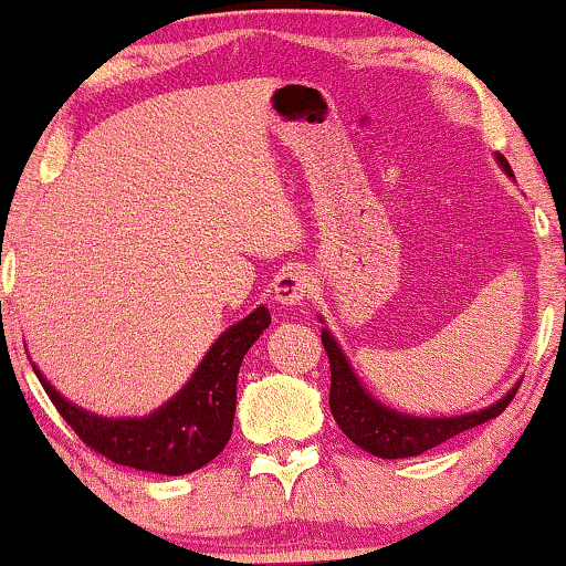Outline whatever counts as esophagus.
Segmentation results:
<instances>
[{
    "instance_id": "1",
    "label": "esophagus",
    "mask_w": 566,
    "mask_h": 566,
    "mask_svg": "<svg viewBox=\"0 0 566 566\" xmlns=\"http://www.w3.org/2000/svg\"><path fill=\"white\" fill-rule=\"evenodd\" d=\"M312 293V277L301 268H285L283 273L275 275L273 281V296L277 304L296 306Z\"/></svg>"
}]
</instances>
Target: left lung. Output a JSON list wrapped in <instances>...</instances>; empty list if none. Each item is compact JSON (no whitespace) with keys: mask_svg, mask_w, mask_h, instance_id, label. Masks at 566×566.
Instances as JSON below:
<instances>
[{"mask_svg":"<svg viewBox=\"0 0 566 566\" xmlns=\"http://www.w3.org/2000/svg\"><path fill=\"white\" fill-rule=\"evenodd\" d=\"M500 167L513 177L507 159L497 154ZM322 345L327 350L332 386H329V409L339 430L360 446L363 451L378 455V459H409V455H420L430 448H436L446 440H451L463 430L476 428L492 417L505 412V407L513 401L517 386L507 391L492 407L479 409V412L459 415V417H412L401 415L397 409L384 407L370 394L363 389L358 376L353 374L350 363L339 350L335 337L327 329H322Z\"/></svg>","mask_w":566,"mask_h":566,"instance_id":"left-lung-1","label":"left lung"}]
</instances>
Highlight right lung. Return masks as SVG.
<instances>
[{
  "instance_id": "add662e5",
  "label": "right lung",
  "mask_w": 566,
  "mask_h": 566,
  "mask_svg": "<svg viewBox=\"0 0 566 566\" xmlns=\"http://www.w3.org/2000/svg\"><path fill=\"white\" fill-rule=\"evenodd\" d=\"M270 324L265 306L216 339L190 381L149 417H97L72 405L35 370L59 415L92 451L120 467L182 476L213 461L231 438L237 412V376L244 355Z\"/></svg>"
}]
</instances>
